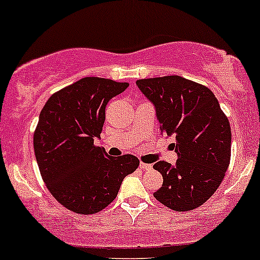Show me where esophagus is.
<instances>
[{"mask_svg":"<svg viewBox=\"0 0 260 260\" xmlns=\"http://www.w3.org/2000/svg\"><path fill=\"white\" fill-rule=\"evenodd\" d=\"M139 167H140L141 170H150V169H151V165L140 162V165H139Z\"/></svg>","mask_w":260,"mask_h":260,"instance_id":"obj_1","label":"esophagus"}]
</instances>
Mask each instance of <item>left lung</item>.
I'll return each instance as SVG.
<instances>
[{
  "mask_svg": "<svg viewBox=\"0 0 260 260\" xmlns=\"http://www.w3.org/2000/svg\"><path fill=\"white\" fill-rule=\"evenodd\" d=\"M136 85L152 103L161 134L176 140V164L153 165L164 177L153 196L174 211L200 207L218 188L230 165L227 116L207 86L178 75L140 79Z\"/></svg>",
  "mask_w": 260,
  "mask_h": 260,
  "instance_id": "left-lung-1",
  "label": "left lung"
}]
</instances>
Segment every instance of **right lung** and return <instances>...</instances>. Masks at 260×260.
Returning <instances> with one entry per match:
<instances>
[{
	"label": "right lung",
	"instance_id": "add662e5",
	"mask_svg": "<svg viewBox=\"0 0 260 260\" xmlns=\"http://www.w3.org/2000/svg\"><path fill=\"white\" fill-rule=\"evenodd\" d=\"M127 86L86 77L53 94L42 109L33 138L36 160L53 197L75 213L93 214L110 205L140 164L135 156L113 157L94 145L109 100Z\"/></svg>",
	"mask_w": 260,
	"mask_h": 260
}]
</instances>
